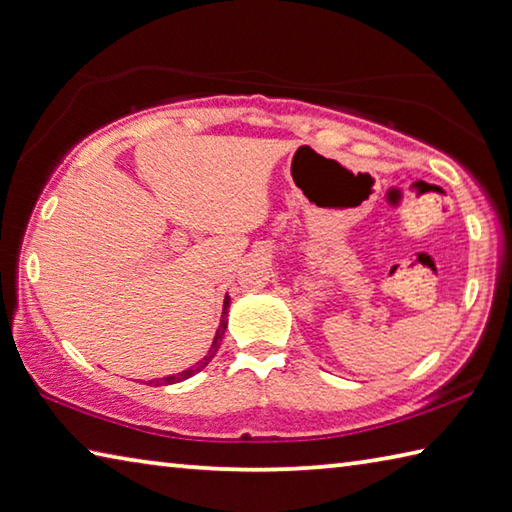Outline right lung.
<instances>
[{
  "mask_svg": "<svg viewBox=\"0 0 512 512\" xmlns=\"http://www.w3.org/2000/svg\"><path fill=\"white\" fill-rule=\"evenodd\" d=\"M227 307H229V296H225L223 318H220V325H218V332H216V336H214V343H211V350L207 352L205 359L198 361V363L194 365V368H189V370H185V372H178V374H171V376H162V379H153V381H149V385H171V383H180V381L189 379V376L198 374L202 368H207V363L216 356L218 347H220V341H223L225 330H227Z\"/></svg>",
  "mask_w": 512,
  "mask_h": 512,
  "instance_id": "obj_1",
  "label": "right lung"
}]
</instances>
